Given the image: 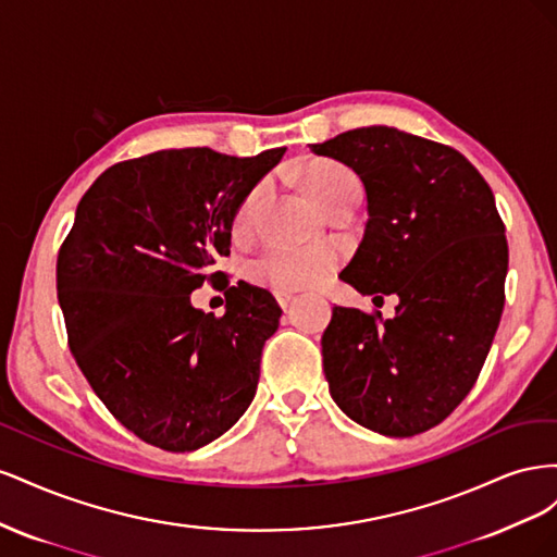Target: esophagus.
<instances>
[{
  "instance_id": "34e87169",
  "label": "esophagus",
  "mask_w": 557,
  "mask_h": 557,
  "mask_svg": "<svg viewBox=\"0 0 557 557\" xmlns=\"http://www.w3.org/2000/svg\"><path fill=\"white\" fill-rule=\"evenodd\" d=\"M276 299H278L281 309H288V307H290V301H293V295H290V293H278V295H276Z\"/></svg>"
}]
</instances>
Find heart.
Listing matches in <instances>:
<instances>
[{
  "instance_id": "heart-1",
  "label": "heart",
  "mask_w": 557,
  "mask_h": 557,
  "mask_svg": "<svg viewBox=\"0 0 557 557\" xmlns=\"http://www.w3.org/2000/svg\"><path fill=\"white\" fill-rule=\"evenodd\" d=\"M305 185L311 199L320 209H325L330 201H334L350 185H358L356 174L346 170L344 164L336 162H318L309 166L305 174ZM264 188L258 185L250 190L242 205L234 211L232 218V232L242 237L252 225V215L260 205ZM339 264V252L327 246H313V248H269L258 260H252L248 267L250 278L262 288L274 293H295L301 288H313V285L323 283Z\"/></svg>"
}]
</instances>
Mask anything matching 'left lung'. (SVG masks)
Masks as SVG:
<instances>
[{
  "label": "left lung",
  "instance_id": "left-lung-1",
  "mask_svg": "<svg viewBox=\"0 0 557 557\" xmlns=\"http://www.w3.org/2000/svg\"><path fill=\"white\" fill-rule=\"evenodd\" d=\"M311 153L350 166L367 193L364 237L342 278L399 297L385 320L332 309L320 339L330 395L367 430L428 432L474 387L502 318L509 246L491 185L455 148L385 125Z\"/></svg>",
  "mask_w": 557,
  "mask_h": 557
}]
</instances>
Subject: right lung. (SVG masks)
Listing matches in <instances>:
<instances>
[{
	"label": "right lung",
	"mask_w": 557,
	"mask_h": 557,
	"mask_svg": "<svg viewBox=\"0 0 557 557\" xmlns=\"http://www.w3.org/2000/svg\"><path fill=\"white\" fill-rule=\"evenodd\" d=\"M285 148L234 158L211 148L117 162L76 207L58 252V299L72 356L97 397L141 442L185 453L227 432L256 397L272 293L213 272L232 218ZM224 278L221 319L189 305Z\"/></svg>",
	"instance_id": "1"
}]
</instances>
